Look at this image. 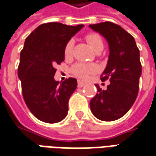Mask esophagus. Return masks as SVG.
I'll use <instances>...</instances> for the list:
<instances>
[{"instance_id":"1","label":"esophagus","mask_w":156,"mask_h":156,"mask_svg":"<svg viewBox=\"0 0 156 156\" xmlns=\"http://www.w3.org/2000/svg\"><path fill=\"white\" fill-rule=\"evenodd\" d=\"M86 83H83V81H80V80H78V88H82V87H83V86L85 85Z\"/></svg>"}]
</instances>
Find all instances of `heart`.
Returning <instances> with one entry per match:
<instances>
[{
  "label": "heart",
  "instance_id": "b5f03b06",
  "mask_svg": "<svg viewBox=\"0 0 156 156\" xmlns=\"http://www.w3.org/2000/svg\"><path fill=\"white\" fill-rule=\"evenodd\" d=\"M86 41L89 43L90 47L93 49L94 51H98L103 50L104 48V42L101 36L96 33H89L85 36ZM73 41L69 40L67 42L65 48H64V55L65 57H70L73 54ZM96 71V67L94 65L89 64H83V63H77L72 67V72L77 77L81 78H86L89 74L94 73Z\"/></svg>",
  "mask_w": 156,
  "mask_h": 156
}]
</instances>
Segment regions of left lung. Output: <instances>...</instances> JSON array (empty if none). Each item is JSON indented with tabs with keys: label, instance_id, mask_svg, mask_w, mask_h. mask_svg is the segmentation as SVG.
Listing matches in <instances>:
<instances>
[{
	"label": "left lung",
	"instance_id": "obj_1",
	"mask_svg": "<svg viewBox=\"0 0 156 156\" xmlns=\"http://www.w3.org/2000/svg\"><path fill=\"white\" fill-rule=\"evenodd\" d=\"M89 27L106 39L110 49L107 66L101 76L102 82L110 79V84L105 90L95 84L97 94L90 101V110L101 121H115L129 111L139 93V50L134 38L119 25L105 22Z\"/></svg>",
	"mask_w": 156,
	"mask_h": 156
}]
</instances>
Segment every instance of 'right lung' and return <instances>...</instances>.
<instances>
[{"instance_id":"obj_1","label":"right lung","mask_w":156,"mask_h":156,"mask_svg":"<svg viewBox=\"0 0 156 156\" xmlns=\"http://www.w3.org/2000/svg\"><path fill=\"white\" fill-rule=\"evenodd\" d=\"M83 27V24L43 23L25 40L17 74L25 103L33 115L42 122L56 123L67 116L68 101L78 83L73 78L60 83L55 81V67L64 61L65 45Z\"/></svg>"}]
</instances>
